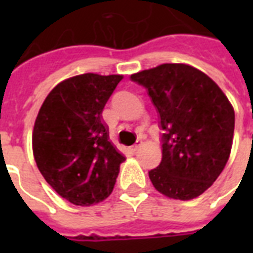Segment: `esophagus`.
Returning <instances> with one entry per match:
<instances>
[{"label":"esophagus","instance_id":"obj_1","mask_svg":"<svg viewBox=\"0 0 253 253\" xmlns=\"http://www.w3.org/2000/svg\"><path fill=\"white\" fill-rule=\"evenodd\" d=\"M140 146H142V142H136L134 144V146H131L130 150L132 151V152H136V151H138L139 148H140Z\"/></svg>","mask_w":253,"mask_h":253}]
</instances>
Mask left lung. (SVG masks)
I'll return each instance as SVG.
<instances>
[{
	"label": "left lung",
	"instance_id": "obj_1",
	"mask_svg": "<svg viewBox=\"0 0 253 253\" xmlns=\"http://www.w3.org/2000/svg\"><path fill=\"white\" fill-rule=\"evenodd\" d=\"M147 89L163 130V156L148 172L155 189L173 200L201 196L226 167L235 113L214 81L194 67L162 64L131 75Z\"/></svg>",
	"mask_w": 253,
	"mask_h": 253
}]
</instances>
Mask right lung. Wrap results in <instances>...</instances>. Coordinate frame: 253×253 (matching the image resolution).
Instances as JSON below:
<instances>
[{
  "label": "right lung",
  "mask_w": 253,
  "mask_h": 253,
  "mask_svg": "<svg viewBox=\"0 0 253 253\" xmlns=\"http://www.w3.org/2000/svg\"><path fill=\"white\" fill-rule=\"evenodd\" d=\"M122 79L95 73L67 79L49 91L38 113L33 131L38 168L59 196L77 206L110 196L126 160L102 121L103 107Z\"/></svg>",
  "instance_id": "1"
}]
</instances>
